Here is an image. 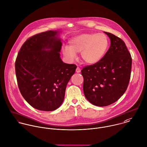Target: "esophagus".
<instances>
[{
    "label": "esophagus",
    "instance_id": "1",
    "mask_svg": "<svg viewBox=\"0 0 147 147\" xmlns=\"http://www.w3.org/2000/svg\"><path fill=\"white\" fill-rule=\"evenodd\" d=\"M76 72L78 73H80V72H81V69H80L79 67H77L76 68Z\"/></svg>",
    "mask_w": 147,
    "mask_h": 147
}]
</instances>
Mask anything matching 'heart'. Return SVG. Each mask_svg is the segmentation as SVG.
<instances>
[{"mask_svg": "<svg viewBox=\"0 0 147 147\" xmlns=\"http://www.w3.org/2000/svg\"><path fill=\"white\" fill-rule=\"evenodd\" d=\"M69 47L62 48L63 56L70 61L76 58V53H81L82 61L88 65L99 62L107 53L110 45L109 38L103 33H85L72 38Z\"/></svg>", "mask_w": 147, "mask_h": 147, "instance_id": "heart-1", "label": "heart"}]
</instances>
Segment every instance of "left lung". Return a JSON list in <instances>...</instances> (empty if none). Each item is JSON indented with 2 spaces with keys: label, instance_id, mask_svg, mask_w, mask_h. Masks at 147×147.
<instances>
[{
  "label": "left lung",
  "instance_id": "left-lung-1",
  "mask_svg": "<svg viewBox=\"0 0 147 147\" xmlns=\"http://www.w3.org/2000/svg\"><path fill=\"white\" fill-rule=\"evenodd\" d=\"M111 40L110 47L99 62L81 70L84 92L91 104L107 106L117 101L126 91L131 77V56L124 42L104 32Z\"/></svg>",
  "mask_w": 147,
  "mask_h": 147
}]
</instances>
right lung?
I'll use <instances>...</instances> for the list:
<instances>
[{
	"label": "right lung",
	"instance_id": "obj_1",
	"mask_svg": "<svg viewBox=\"0 0 147 147\" xmlns=\"http://www.w3.org/2000/svg\"><path fill=\"white\" fill-rule=\"evenodd\" d=\"M59 33L48 30L32 36L21 47L15 62L22 96L40 111H53L62 105L66 85L77 68L61 59Z\"/></svg>",
	"mask_w": 147,
	"mask_h": 147
}]
</instances>
